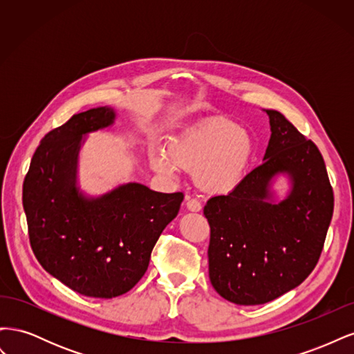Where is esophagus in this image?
<instances>
[{
	"mask_svg": "<svg viewBox=\"0 0 354 354\" xmlns=\"http://www.w3.org/2000/svg\"><path fill=\"white\" fill-rule=\"evenodd\" d=\"M186 207H187V209H189V211H195V212H198V211H201V209H202V203H201L196 198H189V199H187V202H186Z\"/></svg>",
	"mask_w": 354,
	"mask_h": 354,
	"instance_id": "1",
	"label": "esophagus"
}]
</instances>
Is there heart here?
<instances>
[{
    "instance_id": "heart-1",
    "label": "heart",
    "mask_w": 354,
    "mask_h": 354,
    "mask_svg": "<svg viewBox=\"0 0 354 354\" xmlns=\"http://www.w3.org/2000/svg\"><path fill=\"white\" fill-rule=\"evenodd\" d=\"M252 143L239 125L211 120L187 131L162 152L152 155L160 174L173 176L176 165L195 171L196 183L209 192H229L236 186L250 162Z\"/></svg>"
}]
</instances>
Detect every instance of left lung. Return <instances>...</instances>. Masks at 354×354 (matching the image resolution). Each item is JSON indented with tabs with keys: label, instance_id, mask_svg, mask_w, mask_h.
I'll return each instance as SVG.
<instances>
[{
	"label": "left lung",
	"instance_id": "left-lung-1",
	"mask_svg": "<svg viewBox=\"0 0 354 354\" xmlns=\"http://www.w3.org/2000/svg\"><path fill=\"white\" fill-rule=\"evenodd\" d=\"M272 136L264 162L230 194L203 207L209 224V281L227 301L257 306L291 291L313 272L334 212L324 158L286 118L267 109ZM286 172L293 189L273 204L271 178Z\"/></svg>",
	"mask_w": 354,
	"mask_h": 354
}]
</instances>
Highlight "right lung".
<instances>
[{"mask_svg": "<svg viewBox=\"0 0 354 354\" xmlns=\"http://www.w3.org/2000/svg\"><path fill=\"white\" fill-rule=\"evenodd\" d=\"M103 106L73 115L42 138L24 181L30 248L44 269L75 292L122 295L142 279L153 246L185 195L138 183L85 198L77 187L82 136L113 124Z\"/></svg>", "mask_w": 354, "mask_h": 354, "instance_id": "1", "label": "right lung"}]
</instances>
